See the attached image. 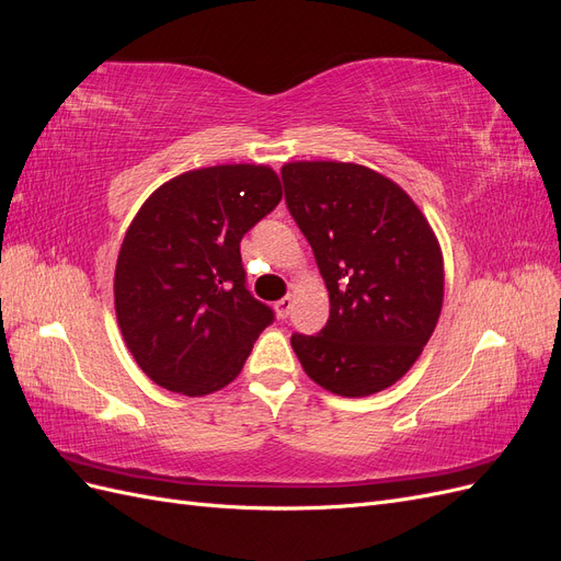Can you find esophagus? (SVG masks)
Returning <instances> with one entry per match:
<instances>
[{"label": "esophagus", "instance_id": "34e87169", "mask_svg": "<svg viewBox=\"0 0 561 561\" xmlns=\"http://www.w3.org/2000/svg\"><path fill=\"white\" fill-rule=\"evenodd\" d=\"M290 309H293V297H283L276 301V313L278 318H287L290 316Z\"/></svg>", "mask_w": 561, "mask_h": 561}]
</instances>
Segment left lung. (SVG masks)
<instances>
[{
    "instance_id": "left-lung-1",
    "label": "left lung",
    "mask_w": 561,
    "mask_h": 561,
    "mask_svg": "<svg viewBox=\"0 0 561 561\" xmlns=\"http://www.w3.org/2000/svg\"><path fill=\"white\" fill-rule=\"evenodd\" d=\"M280 175L330 293L328 325L293 334L297 358L330 393H379L410 371L443 311L435 231L402 186L367 165L293 161Z\"/></svg>"
}]
</instances>
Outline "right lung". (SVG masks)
I'll return each mask as SVG.
<instances>
[{"instance_id": "add662e5", "label": "right lung", "mask_w": 561, "mask_h": 561, "mask_svg": "<svg viewBox=\"0 0 561 561\" xmlns=\"http://www.w3.org/2000/svg\"><path fill=\"white\" fill-rule=\"evenodd\" d=\"M268 165L198 168L161 184L124 236L114 309L145 375L182 396L231 383L274 311L245 287L241 239L280 203Z\"/></svg>"}]
</instances>
